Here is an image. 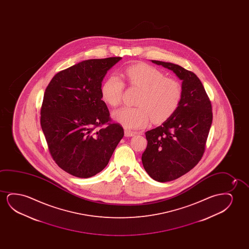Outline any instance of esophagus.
I'll return each mask as SVG.
<instances>
[{
    "label": "esophagus",
    "instance_id": "1",
    "mask_svg": "<svg viewBox=\"0 0 249 249\" xmlns=\"http://www.w3.org/2000/svg\"><path fill=\"white\" fill-rule=\"evenodd\" d=\"M136 133V132H133V131H131V130H125V136L126 137H132L133 135H135Z\"/></svg>",
    "mask_w": 249,
    "mask_h": 249
}]
</instances>
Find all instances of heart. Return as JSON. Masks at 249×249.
Here are the masks:
<instances>
[{"mask_svg":"<svg viewBox=\"0 0 249 249\" xmlns=\"http://www.w3.org/2000/svg\"><path fill=\"white\" fill-rule=\"evenodd\" d=\"M130 87L140 89L134 107H123L114 112V118L129 129L163 123L174 116L180 106L183 88L177 79L167 77L163 71L152 65L136 64L124 71ZM124 82L117 75H109L101 87V97L112 107L122 102Z\"/></svg>","mask_w":249,"mask_h":249,"instance_id":"1","label":"heart"}]
</instances>
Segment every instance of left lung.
Returning <instances> with one entry per match:
<instances>
[{"instance_id":"obj_1","label":"left lung","mask_w":249,"mask_h":249,"mask_svg":"<svg viewBox=\"0 0 249 249\" xmlns=\"http://www.w3.org/2000/svg\"><path fill=\"white\" fill-rule=\"evenodd\" d=\"M152 62L183 81L180 106L161 126L147 131L148 143L142 154L147 174L158 182H167L186 174L201 160L213 122L212 104L195 73L168 62Z\"/></svg>"}]
</instances>
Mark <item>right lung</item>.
Here are the masks:
<instances>
[{"mask_svg": "<svg viewBox=\"0 0 249 249\" xmlns=\"http://www.w3.org/2000/svg\"><path fill=\"white\" fill-rule=\"evenodd\" d=\"M121 57L89 59L58 72L45 90L41 126L56 164L78 178L99 174L124 136L101 97L105 75Z\"/></svg>", "mask_w": 249, "mask_h": 249, "instance_id": "right-lung-1", "label": "right lung"}]
</instances>
